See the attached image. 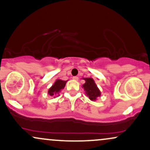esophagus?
Segmentation results:
<instances>
[{"label":"esophagus","mask_w":150,"mask_h":150,"mask_svg":"<svg viewBox=\"0 0 150 150\" xmlns=\"http://www.w3.org/2000/svg\"><path fill=\"white\" fill-rule=\"evenodd\" d=\"M73 80H79V77H77V76H74V77H73Z\"/></svg>","instance_id":"obj_1"}]
</instances>
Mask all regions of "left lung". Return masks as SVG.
<instances>
[{"instance_id": "obj_1", "label": "left lung", "mask_w": 150, "mask_h": 150, "mask_svg": "<svg viewBox=\"0 0 150 150\" xmlns=\"http://www.w3.org/2000/svg\"><path fill=\"white\" fill-rule=\"evenodd\" d=\"M85 83L82 85L84 90L89 99L92 101H96L101 96V92L92 77H84Z\"/></svg>"}]
</instances>
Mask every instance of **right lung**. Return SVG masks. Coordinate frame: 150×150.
Returning <instances> with one entry per match:
<instances>
[{"label":"right lung","instance_id":"add662e5","mask_svg":"<svg viewBox=\"0 0 150 150\" xmlns=\"http://www.w3.org/2000/svg\"><path fill=\"white\" fill-rule=\"evenodd\" d=\"M66 82L67 81L65 80H59V79L56 80L54 84L49 88L48 94L51 97H53V98L56 97V96H59V93L61 92L62 89H64Z\"/></svg>","mask_w":150,"mask_h":150}]
</instances>
